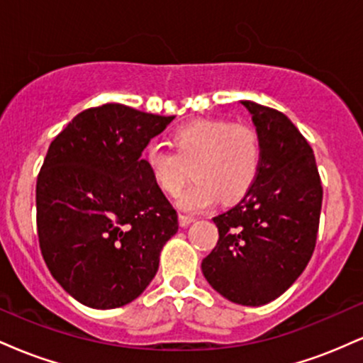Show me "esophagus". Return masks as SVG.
<instances>
[{
  "instance_id": "34e87169",
  "label": "esophagus",
  "mask_w": 363,
  "mask_h": 363,
  "mask_svg": "<svg viewBox=\"0 0 363 363\" xmlns=\"http://www.w3.org/2000/svg\"><path fill=\"white\" fill-rule=\"evenodd\" d=\"M193 222H194V216L179 213V225H181V227H187V225H191Z\"/></svg>"
}]
</instances>
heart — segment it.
Instances as JSON below:
<instances>
[{"mask_svg": "<svg viewBox=\"0 0 363 363\" xmlns=\"http://www.w3.org/2000/svg\"><path fill=\"white\" fill-rule=\"evenodd\" d=\"M174 147L150 141L143 162L164 193L176 194L193 165L196 181L179 196V206L198 211L216 198L235 201L251 189L261 167V141L247 126L228 121H194L174 133Z\"/></svg>", "mask_w": 363, "mask_h": 363, "instance_id": "heart-1", "label": "heart"}]
</instances>
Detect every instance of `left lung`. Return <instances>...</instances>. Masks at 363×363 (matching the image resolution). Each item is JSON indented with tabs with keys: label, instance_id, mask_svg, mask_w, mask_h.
I'll list each match as a JSON object with an SVG mask.
<instances>
[{
	"label": "left lung",
	"instance_id": "obj_1",
	"mask_svg": "<svg viewBox=\"0 0 363 363\" xmlns=\"http://www.w3.org/2000/svg\"><path fill=\"white\" fill-rule=\"evenodd\" d=\"M261 141L251 189L215 216L218 242L201 262L213 289L240 306H264L289 290L318 240L323 186L311 145L285 114L242 101Z\"/></svg>",
	"mask_w": 363,
	"mask_h": 363
}]
</instances>
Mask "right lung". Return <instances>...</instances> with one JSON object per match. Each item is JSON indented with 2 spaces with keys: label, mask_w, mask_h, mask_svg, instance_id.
<instances>
[{
  "label": "right lung",
  "mask_w": 363,
  "mask_h": 363,
  "mask_svg": "<svg viewBox=\"0 0 363 363\" xmlns=\"http://www.w3.org/2000/svg\"><path fill=\"white\" fill-rule=\"evenodd\" d=\"M172 119L104 104L74 116L49 145L35 187L40 252L83 306L135 301L177 232V211L141 158Z\"/></svg>",
  "instance_id": "right-lung-1"
}]
</instances>
